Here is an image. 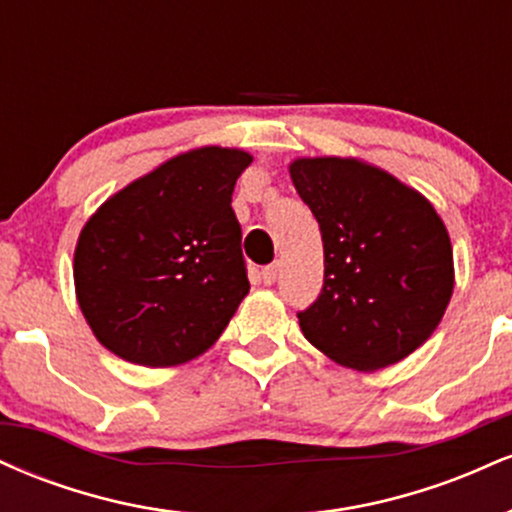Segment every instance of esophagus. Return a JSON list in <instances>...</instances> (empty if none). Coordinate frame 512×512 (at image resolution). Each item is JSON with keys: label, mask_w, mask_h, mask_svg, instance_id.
<instances>
[{"label": "esophagus", "mask_w": 512, "mask_h": 512, "mask_svg": "<svg viewBox=\"0 0 512 512\" xmlns=\"http://www.w3.org/2000/svg\"><path fill=\"white\" fill-rule=\"evenodd\" d=\"M279 272H281V264L279 262H274V264H269V267H264L262 269V281L267 286H272L276 279H279Z\"/></svg>", "instance_id": "esophagus-1"}]
</instances>
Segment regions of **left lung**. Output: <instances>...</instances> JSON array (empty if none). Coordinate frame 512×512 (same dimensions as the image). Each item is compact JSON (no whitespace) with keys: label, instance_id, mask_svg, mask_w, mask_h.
I'll return each instance as SVG.
<instances>
[{"label":"left lung","instance_id":"1","mask_svg":"<svg viewBox=\"0 0 512 512\" xmlns=\"http://www.w3.org/2000/svg\"><path fill=\"white\" fill-rule=\"evenodd\" d=\"M289 170L325 248V284L298 313L305 339L356 370L402 361L450 303L445 223L426 197L356 158H298Z\"/></svg>","mask_w":512,"mask_h":512}]
</instances>
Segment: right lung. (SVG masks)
<instances>
[{
    "label": "right lung",
    "instance_id": "add662e5",
    "mask_svg": "<svg viewBox=\"0 0 512 512\" xmlns=\"http://www.w3.org/2000/svg\"><path fill=\"white\" fill-rule=\"evenodd\" d=\"M252 156L202 146L129 182L81 231L76 301L105 349L149 368L209 349L250 281L233 187Z\"/></svg>",
    "mask_w": 512,
    "mask_h": 512
}]
</instances>
